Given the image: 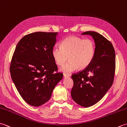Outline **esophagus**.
I'll return each instance as SVG.
<instances>
[{
	"label": "esophagus",
	"mask_w": 127,
	"mask_h": 127,
	"mask_svg": "<svg viewBox=\"0 0 127 127\" xmlns=\"http://www.w3.org/2000/svg\"><path fill=\"white\" fill-rule=\"evenodd\" d=\"M71 75L69 74H66V73H64V78H67V77H69Z\"/></svg>",
	"instance_id": "1"
}]
</instances>
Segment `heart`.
Segmentation results:
<instances>
[{"label":"heart","instance_id":"obj_1","mask_svg":"<svg viewBox=\"0 0 127 127\" xmlns=\"http://www.w3.org/2000/svg\"><path fill=\"white\" fill-rule=\"evenodd\" d=\"M61 48L54 47L52 55L55 64L63 66L68 60V63L61 67V72L68 73L79 68H85L91 64L95 54V43L91 39H83L78 36L67 37L60 43Z\"/></svg>","mask_w":127,"mask_h":127}]
</instances>
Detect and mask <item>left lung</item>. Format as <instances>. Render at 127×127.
Masks as SVG:
<instances>
[{"label": "left lung", "mask_w": 127, "mask_h": 127, "mask_svg": "<svg viewBox=\"0 0 127 127\" xmlns=\"http://www.w3.org/2000/svg\"><path fill=\"white\" fill-rule=\"evenodd\" d=\"M95 42V54L86 68L72 75L73 86L71 96L73 100L83 107L94 105L102 99L114 82L115 52L112 43L99 33L86 32Z\"/></svg>", "instance_id": "left-lung-1"}]
</instances>
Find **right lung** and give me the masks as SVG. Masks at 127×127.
<instances>
[{
    "label": "right lung",
    "instance_id": "add662e5",
    "mask_svg": "<svg viewBox=\"0 0 127 127\" xmlns=\"http://www.w3.org/2000/svg\"><path fill=\"white\" fill-rule=\"evenodd\" d=\"M58 32H35L19 41L11 59V77L21 96L29 105L48 101L63 77L52 55Z\"/></svg>",
    "mask_w": 127,
    "mask_h": 127
}]
</instances>
